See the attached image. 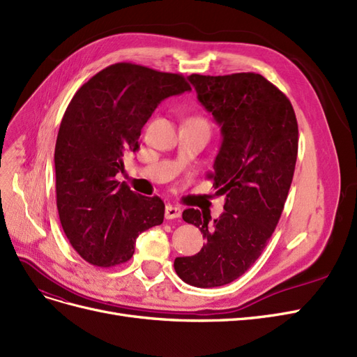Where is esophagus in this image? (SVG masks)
Returning <instances> with one entry per match:
<instances>
[{
  "instance_id": "1",
  "label": "esophagus",
  "mask_w": 357,
  "mask_h": 357,
  "mask_svg": "<svg viewBox=\"0 0 357 357\" xmlns=\"http://www.w3.org/2000/svg\"><path fill=\"white\" fill-rule=\"evenodd\" d=\"M182 215V209L179 206H174V204H167L165 209V216L166 220H175V218H179Z\"/></svg>"
}]
</instances>
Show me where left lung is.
Listing matches in <instances>:
<instances>
[{"label": "left lung", "mask_w": 357, "mask_h": 357, "mask_svg": "<svg viewBox=\"0 0 357 357\" xmlns=\"http://www.w3.org/2000/svg\"><path fill=\"white\" fill-rule=\"evenodd\" d=\"M197 99L220 124L222 142L213 163L222 215L182 212L200 228L199 254L175 259L179 278L197 287L238 279L262 254L289 192L298 154V123L291 100L255 73L188 77Z\"/></svg>", "instance_id": "left-lung-1"}]
</instances>
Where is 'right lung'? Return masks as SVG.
<instances>
[{"label":"right lung","instance_id":"obj_1","mask_svg":"<svg viewBox=\"0 0 357 357\" xmlns=\"http://www.w3.org/2000/svg\"><path fill=\"white\" fill-rule=\"evenodd\" d=\"M190 90L181 74L121 62L91 77L71 99L54 148L56 203L65 236L87 262L129 261L136 237L163 222V200L136 194L116 175L124 170L123 155L139 148L158 103Z\"/></svg>","mask_w":357,"mask_h":357}]
</instances>
